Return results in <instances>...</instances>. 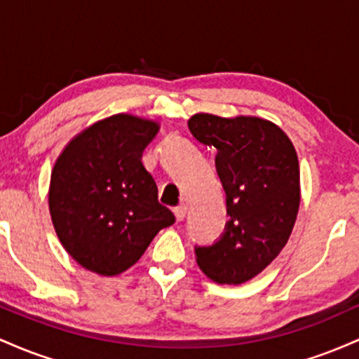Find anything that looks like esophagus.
<instances>
[{
  "label": "esophagus",
  "mask_w": 359,
  "mask_h": 359,
  "mask_svg": "<svg viewBox=\"0 0 359 359\" xmlns=\"http://www.w3.org/2000/svg\"><path fill=\"white\" fill-rule=\"evenodd\" d=\"M174 214H175L177 221H182L184 217H185V214H187V205H185V204H179V205H177V208L174 209Z\"/></svg>",
  "instance_id": "1"
}]
</instances>
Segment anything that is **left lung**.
I'll return each mask as SVG.
<instances>
[{
  "instance_id": "1",
  "label": "left lung",
  "mask_w": 359,
  "mask_h": 359,
  "mask_svg": "<svg viewBox=\"0 0 359 359\" xmlns=\"http://www.w3.org/2000/svg\"><path fill=\"white\" fill-rule=\"evenodd\" d=\"M197 142L214 147L229 221L219 240L196 246L199 269L217 283L240 285L278 257L300 204L297 151L277 125L257 116L189 119Z\"/></svg>"
}]
</instances>
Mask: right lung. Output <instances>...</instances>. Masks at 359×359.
Listing matches in <instances>:
<instances>
[{"mask_svg": "<svg viewBox=\"0 0 359 359\" xmlns=\"http://www.w3.org/2000/svg\"><path fill=\"white\" fill-rule=\"evenodd\" d=\"M158 123L114 114L71 140L50 177L48 208L57 236L79 265L113 277L142 258L175 216L158 203L142 155Z\"/></svg>", "mask_w": 359, "mask_h": 359, "instance_id": "1", "label": "right lung"}]
</instances>
